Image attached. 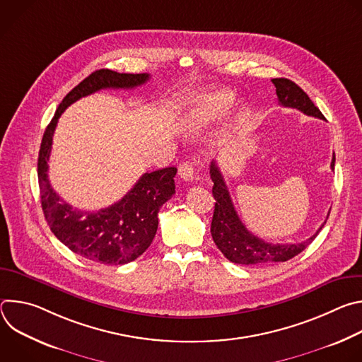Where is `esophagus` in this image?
<instances>
[{"mask_svg": "<svg viewBox=\"0 0 362 362\" xmlns=\"http://www.w3.org/2000/svg\"><path fill=\"white\" fill-rule=\"evenodd\" d=\"M177 170H179V176L185 182H192L194 179V168L190 162H183L182 165H179Z\"/></svg>", "mask_w": 362, "mask_h": 362, "instance_id": "esophagus-1", "label": "esophagus"}]
</instances>
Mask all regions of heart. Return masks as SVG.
<instances>
[{"label": "heart", "mask_w": 362, "mask_h": 362, "mask_svg": "<svg viewBox=\"0 0 362 362\" xmlns=\"http://www.w3.org/2000/svg\"><path fill=\"white\" fill-rule=\"evenodd\" d=\"M235 101V94L229 90H215L202 95L190 110L192 123L197 124L204 120H209L225 110H228Z\"/></svg>", "instance_id": "heart-1"}]
</instances>
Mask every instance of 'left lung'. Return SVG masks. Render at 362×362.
I'll list each match as a JSON object with an SVG mask.
<instances>
[{"label":"left lung","instance_id":"left-lung-1","mask_svg":"<svg viewBox=\"0 0 362 362\" xmlns=\"http://www.w3.org/2000/svg\"><path fill=\"white\" fill-rule=\"evenodd\" d=\"M272 83L276 87L278 103L284 107H292L302 112L306 116H313L318 119H325L320 109L314 105L308 94L293 81L288 78H274ZM335 166V154L332 156L331 169ZM211 179L214 182V197L215 212L211 225L212 238L219 247V250L233 264L239 265H269L275 262H286L293 256L300 253L309 243H311L317 235L321 232L327 221L321 225L315 235H313L305 242L299 243H271L265 242L261 238L250 233L246 226L239 219L233 203L225 183V179L218 168L216 162L211 163ZM329 216V214H328Z\"/></svg>","mask_w":362,"mask_h":362}]
</instances>
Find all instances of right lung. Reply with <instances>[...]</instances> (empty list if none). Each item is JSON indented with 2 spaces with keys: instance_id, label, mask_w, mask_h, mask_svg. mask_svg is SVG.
<instances>
[{
  "instance_id": "obj_1",
  "label": "right lung",
  "mask_w": 362,
  "mask_h": 362,
  "mask_svg": "<svg viewBox=\"0 0 362 362\" xmlns=\"http://www.w3.org/2000/svg\"><path fill=\"white\" fill-rule=\"evenodd\" d=\"M148 74L101 69L77 84L60 103L47 126L38 153V186L45 221L56 238L74 253L103 265H124L139 257L158 232V214L175 193L176 168L144 173L119 202L95 212H83L64 202L48 180L53 134L63 112L81 97L103 88H134Z\"/></svg>"
}]
</instances>
